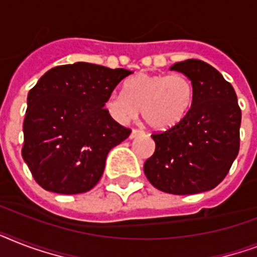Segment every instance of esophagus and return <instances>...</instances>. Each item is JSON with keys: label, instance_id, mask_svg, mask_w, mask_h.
I'll return each instance as SVG.
<instances>
[{"label": "esophagus", "instance_id": "obj_1", "mask_svg": "<svg viewBox=\"0 0 257 257\" xmlns=\"http://www.w3.org/2000/svg\"><path fill=\"white\" fill-rule=\"evenodd\" d=\"M141 135H144V132L143 131H140V129H132V132H131V139H136V137L141 136Z\"/></svg>", "mask_w": 257, "mask_h": 257}]
</instances>
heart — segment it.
<instances>
[{"label":"heart","instance_id":"1","mask_svg":"<svg viewBox=\"0 0 257 257\" xmlns=\"http://www.w3.org/2000/svg\"><path fill=\"white\" fill-rule=\"evenodd\" d=\"M125 93L112 92L105 108L113 120L126 125L143 112L153 129L173 128L187 116L195 97V89L183 73H137L124 85Z\"/></svg>","mask_w":257,"mask_h":257}]
</instances>
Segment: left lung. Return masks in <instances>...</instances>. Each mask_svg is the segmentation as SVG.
<instances>
[{
  "label": "left lung",
  "mask_w": 257,
  "mask_h": 257,
  "mask_svg": "<svg viewBox=\"0 0 257 257\" xmlns=\"http://www.w3.org/2000/svg\"><path fill=\"white\" fill-rule=\"evenodd\" d=\"M169 69L191 80L193 104L176 126L152 135L156 149L145 161L144 173L153 187L172 195L211 191L223 181L239 153L237 96L207 62L185 60Z\"/></svg>",
  "instance_id": "obj_1"
}]
</instances>
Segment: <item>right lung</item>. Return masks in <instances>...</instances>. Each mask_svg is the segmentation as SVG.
<instances>
[{"label":"right lung","mask_w":257,"mask_h":257,"mask_svg":"<svg viewBox=\"0 0 257 257\" xmlns=\"http://www.w3.org/2000/svg\"><path fill=\"white\" fill-rule=\"evenodd\" d=\"M131 73L74 62L52 68L30 89L22 159L44 189L77 195L98 183L109 151L131 135L104 109Z\"/></svg>","instance_id":"right-lung-1"}]
</instances>
